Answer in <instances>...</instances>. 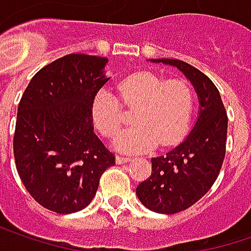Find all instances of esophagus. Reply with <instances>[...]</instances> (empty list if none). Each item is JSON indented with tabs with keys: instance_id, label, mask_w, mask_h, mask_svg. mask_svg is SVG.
<instances>
[{
	"instance_id": "1",
	"label": "esophagus",
	"mask_w": 251,
	"mask_h": 251,
	"mask_svg": "<svg viewBox=\"0 0 251 251\" xmlns=\"http://www.w3.org/2000/svg\"><path fill=\"white\" fill-rule=\"evenodd\" d=\"M129 161H130L129 156H122V155H118V156H116V164H126V162H129Z\"/></svg>"
}]
</instances>
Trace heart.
Segmentation results:
<instances>
[{
    "label": "heart",
    "instance_id": "b5f03b06",
    "mask_svg": "<svg viewBox=\"0 0 251 251\" xmlns=\"http://www.w3.org/2000/svg\"><path fill=\"white\" fill-rule=\"evenodd\" d=\"M118 95L125 106L133 107L132 124L121 132L113 147L126 153H139L178 144L188 132L194 115L195 95L184 80H165L153 73H135L118 84ZM93 124L104 136L119 130L122 116L118 100L107 90H99L92 100Z\"/></svg>",
    "mask_w": 251,
    "mask_h": 251
}]
</instances>
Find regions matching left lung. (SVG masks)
Wrapping results in <instances>:
<instances>
[{
  "instance_id": "1",
  "label": "left lung",
  "mask_w": 251,
  "mask_h": 251,
  "mask_svg": "<svg viewBox=\"0 0 251 251\" xmlns=\"http://www.w3.org/2000/svg\"><path fill=\"white\" fill-rule=\"evenodd\" d=\"M178 69L198 96V116L187 138L165 155L152 158V172L136 188L151 211L174 214L187 210L213 187L226 156L227 113L216 84L194 66L174 58H152Z\"/></svg>"
}]
</instances>
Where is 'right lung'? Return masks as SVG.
I'll use <instances>...</instances> for the list:
<instances>
[{
	"mask_svg": "<svg viewBox=\"0 0 251 251\" xmlns=\"http://www.w3.org/2000/svg\"><path fill=\"white\" fill-rule=\"evenodd\" d=\"M107 58L69 54L37 72L17 113L14 158L30 195L70 214L87 207L115 156L93 132V96L110 79Z\"/></svg>",
	"mask_w": 251,
	"mask_h": 251,
	"instance_id": "obj_1",
	"label": "right lung"
}]
</instances>
